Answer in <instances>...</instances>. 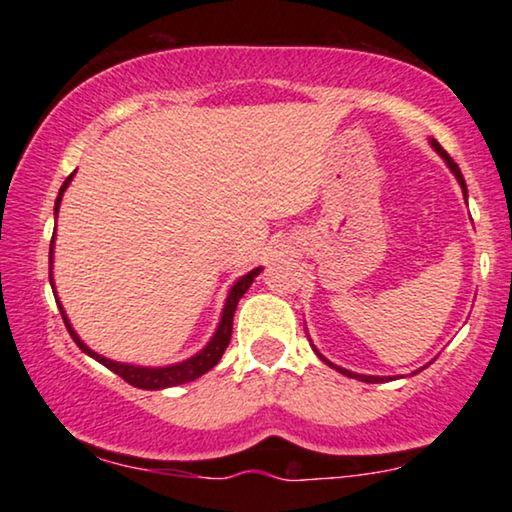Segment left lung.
<instances>
[{"label":"left lung","mask_w":512,"mask_h":512,"mask_svg":"<svg viewBox=\"0 0 512 512\" xmlns=\"http://www.w3.org/2000/svg\"><path fill=\"white\" fill-rule=\"evenodd\" d=\"M431 146H433V149H436V153H438V156L445 160V163H447V167H450V170H452V174H454V177H457V181H459V186H461V191H464V198H466V181H464V174H461V170H459V165H457V163H454V160L450 158V153H447V151L443 149V146H440V144L436 142V139H431ZM314 352H317V349H314ZM317 354H319V352H317ZM319 359H321V361H326V359H324V356H321V354H319ZM326 363H328V366H333L335 370H340V373H342V375H347V377H356V380H361V382H370V384H377V382H384V380H389V377H375V375H356V373H349V370H345V368L335 366V363H331V361H326Z\"/></svg>","instance_id":"left-lung-1"}]
</instances>
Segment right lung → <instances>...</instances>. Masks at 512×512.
I'll return each mask as SVG.
<instances>
[{
    "label": "right lung",
    "mask_w": 512,
    "mask_h": 512,
    "mask_svg": "<svg viewBox=\"0 0 512 512\" xmlns=\"http://www.w3.org/2000/svg\"><path fill=\"white\" fill-rule=\"evenodd\" d=\"M74 172L69 174V177L65 179V184L60 186V193H58V200H55V216H58V209H60V200H62V193L67 191L69 181H72ZM55 240V235H53ZM53 240H51V263H53ZM258 272H261V268L251 270L249 275H244L237 279V282L233 284V289H230L228 298H226V305H223V314H221V321H219V328H216L214 338L207 342V347L202 349V352H198L195 356H191V359L181 361V363H174V366H165V368H142V366H130V363H118V361H111V359H104L102 354L93 352V349L86 347V342H83L79 335H76V331L72 328V324H69L67 314L65 310H62L60 300H55L60 307V314L62 319H65V326L69 335H72V340L79 345L81 352H86L88 356H93L95 361H100L102 366H107L109 370H114V373L118 377H123L125 382L132 384V387L137 389H165V387H177V384H186L195 380V377L205 375L207 370H212L216 363L221 361L223 352H226L228 342H230V335H233V317H235V307L237 303H240V298L247 293V289L251 286V282L258 277ZM51 286H53V277H51ZM55 293V291H53Z\"/></svg>",
    "instance_id": "add662e5"
}]
</instances>
